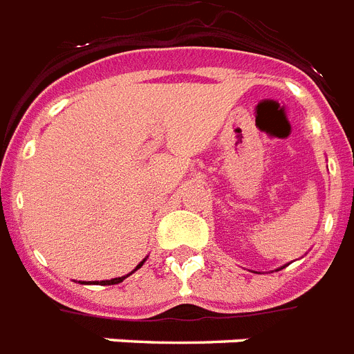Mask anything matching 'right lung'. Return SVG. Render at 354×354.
Instances as JSON below:
<instances>
[{
	"label": "right lung",
	"mask_w": 354,
	"mask_h": 354,
	"mask_svg": "<svg viewBox=\"0 0 354 354\" xmlns=\"http://www.w3.org/2000/svg\"><path fill=\"white\" fill-rule=\"evenodd\" d=\"M144 261H146V259H144ZM144 261H140L137 265V268H135V270H138V268L142 267V263ZM135 270H131V272L129 274H126V276H122V278H113V279H106V281H100V285H117V283H120V281H124V279L128 278V276H131L133 272H135Z\"/></svg>",
	"instance_id": "add662e5"
}]
</instances>
